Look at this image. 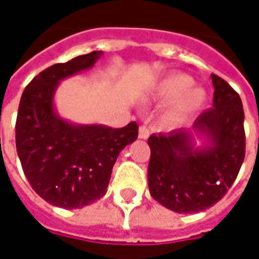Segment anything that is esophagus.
I'll return each mask as SVG.
<instances>
[{
    "mask_svg": "<svg viewBox=\"0 0 259 259\" xmlns=\"http://www.w3.org/2000/svg\"><path fill=\"white\" fill-rule=\"evenodd\" d=\"M148 136H150V130H148V127H147V126H140V127H139V137L144 140Z\"/></svg>",
    "mask_w": 259,
    "mask_h": 259,
    "instance_id": "esophagus-1",
    "label": "esophagus"
}]
</instances>
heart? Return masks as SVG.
I'll list each match as a JSON object with an SVG mask.
<instances>
[{"label": "heart", "instance_id": "1", "mask_svg": "<svg viewBox=\"0 0 259 259\" xmlns=\"http://www.w3.org/2000/svg\"><path fill=\"white\" fill-rule=\"evenodd\" d=\"M194 80L189 74L172 73L158 83L151 91L154 100L172 102V107L163 115L166 124H176L189 115L198 111L206 100V93L201 87H193Z\"/></svg>", "mask_w": 259, "mask_h": 259}]
</instances>
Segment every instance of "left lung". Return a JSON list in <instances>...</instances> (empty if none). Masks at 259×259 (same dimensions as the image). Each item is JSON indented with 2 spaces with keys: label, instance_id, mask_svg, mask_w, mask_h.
Returning <instances> with one entry per match:
<instances>
[{
  "label": "left lung",
  "instance_id": "8db88e82",
  "mask_svg": "<svg viewBox=\"0 0 259 259\" xmlns=\"http://www.w3.org/2000/svg\"><path fill=\"white\" fill-rule=\"evenodd\" d=\"M213 108L190 129L148 139V189L154 200L178 213H194L222 200L239 175L245 155L244 111L240 96L217 74ZM194 135L206 144L194 147Z\"/></svg>",
  "mask_w": 259,
  "mask_h": 259
}]
</instances>
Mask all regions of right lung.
<instances>
[{"mask_svg":"<svg viewBox=\"0 0 259 259\" xmlns=\"http://www.w3.org/2000/svg\"><path fill=\"white\" fill-rule=\"evenodd\" d=\"M101 55L93 51L50 66L20 98L15 137L23 172L42 200L65 209L83 208L105 195L116 158L139 135L136 122L120 129L76 124L55 111L59 81L93 68Z\"/></svg>","mask_w":259,"mask_h":259,"instance_id":"right-lung-1","label":"right lung"}]
</instances>
